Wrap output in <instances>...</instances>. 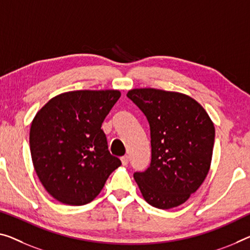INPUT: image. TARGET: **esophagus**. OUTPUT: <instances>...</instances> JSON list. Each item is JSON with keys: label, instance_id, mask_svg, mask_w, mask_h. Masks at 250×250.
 Here are the masks:
<instances>
[{"label": "esophagus", "instance_id": "obj_1", "mask_svg": "<svg viewBox=\"0 0 250 250\" xmlns=\"http://www.w3.org/2000/svg\"><path fill=\"white\" fill-rule=\"evenodd\" d=\"M128 160H129V157L127 155H124V156L121 157V161H122V164L123 165H127L128 164Z\"/></svg>", "mask_w": 250, "mask_h": 250}]
</instances>
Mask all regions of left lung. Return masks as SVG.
<instances>
[{
  "mask_svg": "<svg viewBox=\"0 0 250 250\" xmlns=\"http://www.w3.org/2000/svg\"><path fill=\"white\" fill-rule=\"evenodd\" d=\"M127 97L146 116L152 160L134 179L144 200L159 209L186 202L209 173L214 125L195 99L178 91L135 88Z\"/></svg>",
  "mask_w": 250,
  "mask_h": 250,
  "instance_id": "8db88e82",
  "label": "left lung"
}]
</instances>
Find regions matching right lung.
Returning a JSON list of instances; mask_svg holds the SVG:
<instances>
[{"instance_id": "add662e5", "label": "right lung", "mask_w": 250, "mask_h": 250, "mask_svg": "<svg viewBox=\"0 0 250 250\" xmlns=\"http://www.w3.org/2000/svg\"><path fill=\"white\" fill-rule=\"evenodd\" d=\"M121 97L117 89L74 90L55 96L30 127L34 170L61 203L83 206L101 193L121 160L107 146L102 124Z\"/></svg>"}]
</instances>
